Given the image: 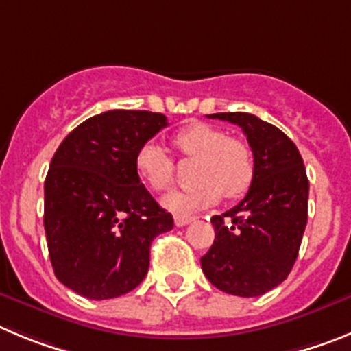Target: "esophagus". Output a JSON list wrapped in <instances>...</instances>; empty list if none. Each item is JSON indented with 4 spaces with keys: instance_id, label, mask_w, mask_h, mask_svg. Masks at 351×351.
<instances>
[{
    "instance_id": "obj_1",
    "label": "esophagus",
    "mask_w": 351,
    "mask_h": 351,
    "mask_svg": "<svg viewBox=\"0 0 351 351\" xmlns=\"http://www.w3.org/2000/svg\"><path fill=\"white\" fill-rule=\"evenodd\" d=\"M192 220H194V217H191V215H175L176 227L187 226V223H191Z\"/></svg>"
}]
</instances>
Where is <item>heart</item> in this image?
<instances>
[{"instance_id": "b5f03b06", "label": "heart", "mask_w": 351, "mask_h": 351, "mask_svg": "<svg viewBox=\"0 0 351 351\" xmlns=\"http://www.w3.org/2000/svg\"><path fill=\"white\" fill-rule=\"evenodd\" d=\"M173 143L183 157L197 160L192 169L194 185L162 197V206L173 213H192L219 203L223 194L236 199L250 189L255 176L254 152L239 138L227 136L223 129L215 125L192 122L176 132ZM134 169L154 192L168 191L175 182V160L156 141L138 148Z\"/></svg>"}]
</instances>
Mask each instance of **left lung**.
I'll list each match as a JSON object with an SVG mask.
<instances>
[{
	"mask_svg": "<svg viewBox=\"0 0 351 351\" xmlns=\"http://www.w3.org/2000/svg\"><path fill=\"white\" fill-rule=\"evenodd\" d=\"M243 129L255 159L245 197L215 215V241L201 257L204 276L217 289L257 298L289 276L308 222L309 182L293 141L252 113H213Z\"/></svg>",
	"mask_w": 351,
	"mask_h": 351,
	"instance_id": "1",
	"label": "left lung"
}]
</instances>
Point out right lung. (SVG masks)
<instances>
[{
    "instance_id": "add662e5",
    "label": "right lung",
    "mask_w": 351,
    "mask_h": 351,
    "mask_svg": "<svg viewBox=\"0 0 351 351\" xmlns=\"http://www.w3.org/2000/svg\"><path fill=\"white\" fill-rule=\"evenodd\" d=\"M168 119L145 110H110L82 122L56 150L45 178L50 262L59 282L103 301L143 282L154 238L173 229L134 169L138 148Z\"/></svg>"
}]
</instances>
